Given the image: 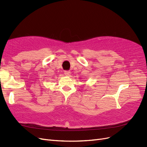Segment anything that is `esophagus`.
Wrapping results in <instances>:
<instances>
[{
	"label": "esophagus",
	"instance_id": "obj_1",
	"mask_svg": "<svg viewBox=\"0 0 147 147\" xmlns=\"http://www.w3.org/2000/svg\"><path fill=\"white\" fill-rule=\"evenodd\" d=\"M64 74L65 75H66V76H70V74H71V72L70 71H68V70H66L64 72Z\"/></svg>",
	"mask_w": 147,
	"mask_h": 147
}]
</instances>
